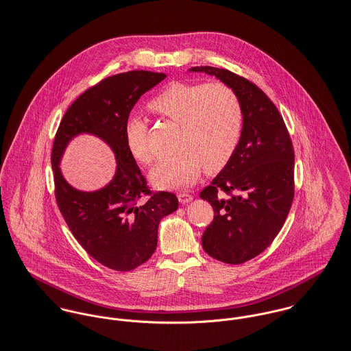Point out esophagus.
<instances>
[{"instance_id":"obj_1","label":"esophagus","mask_w":351,"mask_h":351,"mask_svg":"<svg viewBox=\"0 0 351 351\" xmlns=\"http://www.w3.org/2000/svg\"><path fill=\"white\" fill-rule=\"evenodd\" d=\"M178 199H179V202H180L182 205H184V204H189V202L193 201V195L186 194V193H182V194L178 195Z\"/></svg>"}]
</instances>
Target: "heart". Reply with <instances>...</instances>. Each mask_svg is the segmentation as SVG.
Segmentation results:
<instances>
[{
	"instance_id": "b5f03b06",
	"label": "heart",
	"mask_w": 351,
	"mask_h": 351,
	"mask_svg": "<svg viewBox=\"0 0 351 351\" xmlns=\"http://www.w3.org/2000/svg\"><path fill=\"white\" fill-rule=\"evenodd\" d=\"M149 108L179 125L175 154L161 160L149 175L160 190H182L193 186L206 172L221 171L232 158L241 138L243 108L234 90L222 84L175 81L165 85ZM130 154L142 164L154 156L146 141V125L130 117L125 125Z\"/></svg>"
}]
</instances>
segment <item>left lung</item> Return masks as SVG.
Listing matches in <instances>:
<instances>
[{
	"label": "left lung",
	"mask_w": 351,
	"mask_h": 351,
	"mask_svg": "<svg viewBox=\"0 0 351 351\" xmlns=\"http://www.w3.org/2000/svg\"><path fill=\"white\" fill-rule=\"evenodd\" d=\"M190 71L217 77L241 103L243 132L236 152L199 194L214 210L202 236L204 250L217 261L240 265L271 244L289 214L294 195L293 145L277 107L255 84L211 66Z\"/></svg>",
	"instance_id": "1"
}]
</instances>
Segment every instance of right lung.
Instances as JSON below:
<instances>
[{"label": "right lung", "mask_w": 351, "mask_h": 351, "mask_svg": "<svg viewBox=\"0 0 351 351\" xmlns=\"http://www.w3.org/2000/svg\"><path fill=\"white\" fill-rule=\"evenodd\" d=\"M165 77L164 73L133 71L104 78L68 108L53 145L51 165L60 210L82 248L117 271H130L153 255L160 221L179 208L176 195L165 191L138 204L150 191L125 138V125L134 104ZM81 134L103 140L117 161L113 179L95 192L73 188L60 171L67 145Z\"/></svg>", "instance_id": "1"}]
</instances>
